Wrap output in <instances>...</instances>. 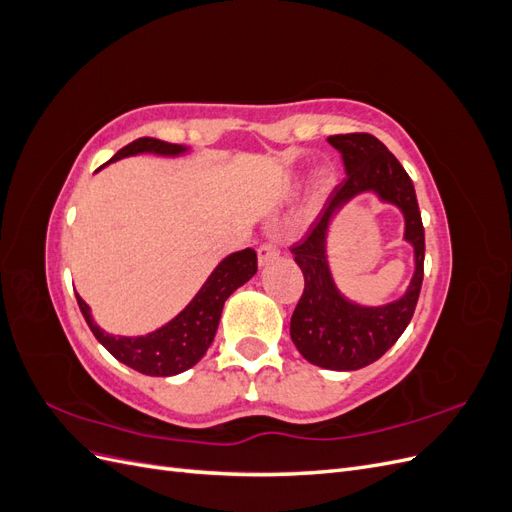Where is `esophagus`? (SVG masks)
<instances>
[{
    "label": "esophagus",
    "mask_w": 512,
    "mask_h": 512,
    "mask_svg": "<svg viewBox=\"0 0 512 512\" xmlns=\"http://www.w3.org/2000/svg\"><path fill=\"white\" fill-rule=\"evenodd\" d=\"M277 256H280V250H277V245L271 243V241L262 243V245L258 247V265H260V267L269 265V262H273Z\"/></svg>",
    "instance_id": "esophagus-1"
}]
</instances>
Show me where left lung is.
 <instances>
[{
  "label": "left lung",
  "instance_id": "left-lung-1",
  "mask_svg": "<svg viewBox=\"0 0 512 512\" xmlns=\"http://www.w3.org/2000/svg\"><path fill=\"white\" fill-rule=\"evenodd\" d=\"M327 141L342 153L346 179L331 192L305 237L290 250L305 277L301 301L290 318V337L312 365L354 371L378 361L410 324L423 284L425 230L412 179L376 136L335 134ZM367 191L402 211L405 240L415 250L411 286L399 300L378 308L359 306L338 292L326 254L332 218L352 197Z\"/></svg>",
  "mask_w": 512,
  "mask_h": 512
}]
</instances>
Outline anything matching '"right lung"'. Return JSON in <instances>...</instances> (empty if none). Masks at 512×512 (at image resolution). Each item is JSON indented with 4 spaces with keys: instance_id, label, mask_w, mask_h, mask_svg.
<instances>
[{
    "instance_id": "obj_1",
    "label": "right lung",
    "mask_w": 512,
    "mask_h": 512,
    "mask_svg": "<svg viewBox=\"0 0 512 512\" xmlns=\"http://www.w3.org/2000/svg\"><path fill=\"white\" fill-rule=\"evenodd\" d=\"M188 151L190 147L173 145L166 141H158V138L145 136L119 149L115 156L100 168L121 158L141 156V153H153V156L162 158H177ZM256 271L258 258L252 247L226 256L220 265L211 271L207 282L194 294V299L185 305L173 320H168L156 331L136 337L106 333L104 329L98 327L94 316H91L89 305L79 297V294H76V301H79L83 318L89 324L91 333L96 335L98 342L111 352L119 363L141 371L145 376L168 378L194 367L203 359L213 342L215 331H218L226 299L239 286L250 282Z\"/></svg>"
}]
</instances>
